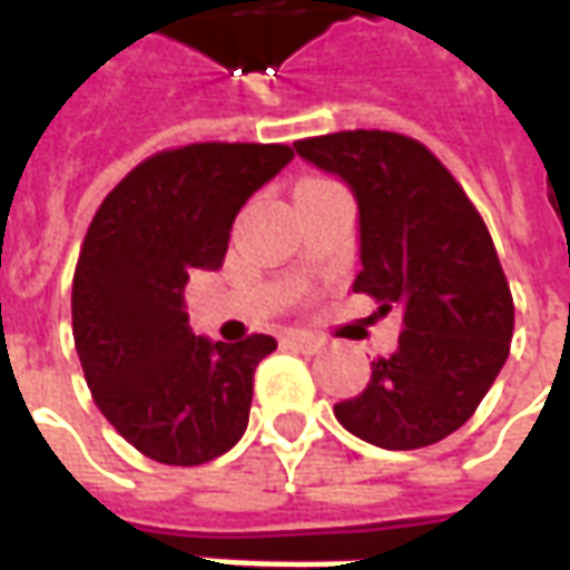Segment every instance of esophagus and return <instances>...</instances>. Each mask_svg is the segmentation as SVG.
<instances>
[{"instance_id":"34e87169","label":"esophagus","mask_w":570,"mask_h":570,"mask_svg":"<svg viewBox=\"0 0 570 570\" xmlns=\"http://www.w3.org/2000/svg\"><path fill=\"white\" fill-rule=\"evenodd\" d=\"M284 342H286V345L298 347V351H305V354H314V351L321 347V338H317V335L302 333V330H293V333H286Z\"/></svg>"}]
</instances>
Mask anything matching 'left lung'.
<instances>
[{"mask_svg":"<svg viewBox=\"0 0 570 570\" xmlns=\"http://www.w3.org/2000/svg\"><path fill=\"white\" fill-rule=\"evenodd\" d=\"M293 149L354 191V293L403 311L396 351L372 363L366 391L338 403L335 419L391 452L445 440L489 394L513 338V296L489 228L440 158L412 137L342 130Z\"/></svg>","mask_w":570,"mask_h":570,"instance_id":"obj_1","label":"left lung"}]
</instances>
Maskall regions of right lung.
Masks as SVG:
<instances>
[{
  "label": "right lung",
  "mask_w": 570,
  "mask_h": 570,
  "mask_svg": "<svg viewBox=\"0 0 570 570\" xmlns=\"http://www.w3.org/2000/svg\"><path fill=\"white\" fill-rule=\"evenodd\" d=\"M293 161L289 146L191 142L118 183L81 244L72 335L106 421L158 464H207L249 421L253 372L277 342L191 333L186 284L216 272L240 207Z\"/></svg>",
  "instance_id": "add662e5"
}]
</instances>
